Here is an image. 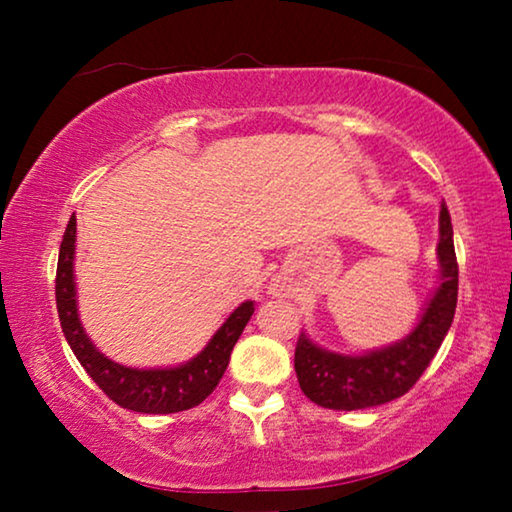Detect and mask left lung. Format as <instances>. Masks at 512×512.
Returning a JSON list of instances; mask_svg holds the SVG:
<instances>
[{
    "instance_id": "1",
    "label": "left lung",
    "mask_w": 512,
    "mask_h": 512,
    "mask_svg": "<svg viewBox=\"0 0 512 512\" xmlns=\"http://www.w3.org/2000/svg\"><path fill=\"white\" fill-rule=\"evenodd\" d=\"M440 286L408 338L363 356L326 352L305 333L296 342L298 384L312 403L328 410H363L408 394L429 368L450 331L457 310L459 265L454 254L450 212L440 209Z\"/></svg>"
}]
</instances>
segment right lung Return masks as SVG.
<instances>
[{
  "label": "right lung",
  "mask_w": 512,
  "mask_h": 512,
  "mask_svg": "<svg viewBox=\"0 0 512 512\" xmlns=\"http://www.w3.org/2000/svg\"><path fill=\"white\" fill-rule=\"evenodd\" d=\"M74 242L76 216H72L60 242L58 272H55V303L62 333L72 347L76 359L93 377L97 387L121 408L144 412V415H170V412L191 410L200 405L216 389L226 373L230 352L254 314V300H247L230 314L209 345L193 361L177 368L139 370L107 359L97 352L83 331L79 312H76L74 286Z\"/></svg>",
  "instance_id": "right-lung-1"
}]
</instances>
